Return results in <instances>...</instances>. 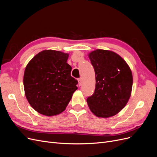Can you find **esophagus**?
<instances>
[{
    "label": "esophagus",
    "mask_w": 157,
    "mask_h": 157,
    "mask_svg": "<svg viewBox=\"0 0 157 157\" xmlns=\"http://www.w3.org/2000/svg\"><path fill=\"white\" fill-rule=\"evenodd\" d=\"M78 84H79V86H81V85L82 84V79L81 78L78 79Z\"/></svg>",
    "instance_id": "obj_1"
}]
</instances>
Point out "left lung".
Here are the masks:
<instances>
[{
    "label": "left lung",
    "mask_w": 157,
    "mask_h": 157,
    "mask_svg": "<svg viewBox=\"0 0 157 157\" xmlns=\"http://www.w3.org/2000/svg\"><path fill=\"white\" fill-rule=\"evenodd\" d=\"M89 57L96 78L94 92L87 98L89 109L98 117H112L124 107L130 98L132 72L125 60L113 52L97 49Z\"/></svg>",
    "instance_id": "8db88e82"
}]
</instances>
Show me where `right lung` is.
<instances>
[{"label":"right lung","instance_id":"add662e5","mask_svg":"<svg viewBox=\"0 0 157 157\" xmlns=\"http://www.w3.org/2000/svg\"><path fill=\"white\" fill-rule=\"evenodd\" d=\"M68 54L44 50L32 59L25 70L23 85L29 103L44 115H56L67 108L78 89V80L71 76Z\"/></svg>","mask_w":157,"mask_h":157}]
</instances>
